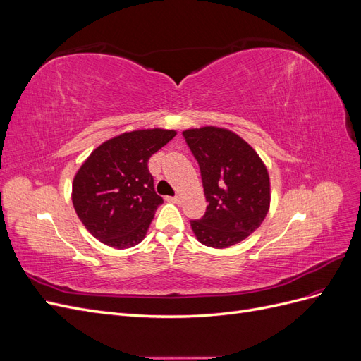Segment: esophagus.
Returning <instances> with one entry per match:
<instances>
[{
  "label": "esophagus",
  "instance_id": "esophagus-1",
  "mask_svg": "<svg viewBox=\"0 0 361 361\" xmlns=\"http://www.w3.org/2000/svg\"><path fill=\"white\" fill-rule=\"evenodd\" d=\"M169 200L173 202V203H179V202H180V197H179V195H174V197H169Z\"/></svg>",
  "mask_w": 361,
  "mask_h": 361
}]
</instances>
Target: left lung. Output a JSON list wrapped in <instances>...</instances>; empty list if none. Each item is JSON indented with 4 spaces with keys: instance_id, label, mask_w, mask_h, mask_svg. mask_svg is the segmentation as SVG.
I'll use <instances>...</instances> for the list:
<instances>
[{
    "instance_id": "8db88e82",
    "label": "left lung",
    "mask_w": 361,
    "mask_h": 361,
    "mask_svg": "<svg viewBox=\"0 0 361 361\" xmlns=\"http://www.w3.org/2000/svg\"><path fill=\"white\" fill-rule=\"evenodd\" d=\"M199 162L207 207L192 232L207 247L227 248L253 233L269 207L265 164L232 130L204 126L182 133Z\"/></svg>"
}]
</instances>
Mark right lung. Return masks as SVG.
Instances as JSON below:
<instances>
[{
	"instance_id": "1",
	"label": "right lung",
	"mask_w": 361,
	"mask_h": 361,
	"mask_svg": "<svg viewBox=\"0 0 361 361\" xmlns=\"http://www.w3.org/2000/svg\"><path fill=\"white\" fill-rule=\"evenodd\" d=\"M176 135L167 129L125 133L105 141L85 159L72 185L80 220L94 238L114 248H129L145 238L157 207L149 158Z\"/></svg>"
}]
</instances>
